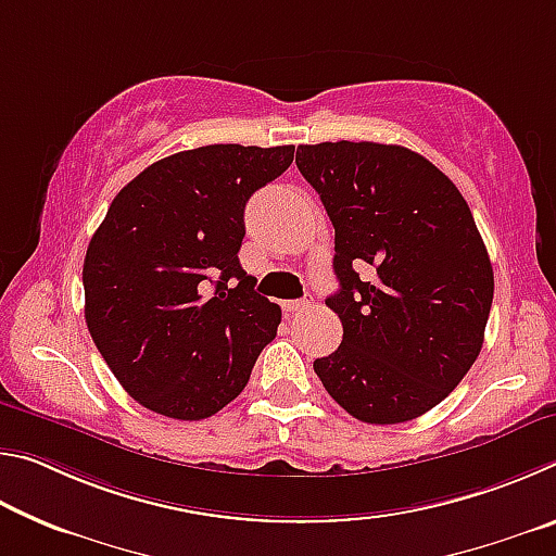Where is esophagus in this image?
<instances>
[{"label": "esophagus", "instance_id": "1", "mask_svg": "<svg viewBox=\"0 0 556 556\" xmlns=\"http://www.w3.org/2000/svg\"><path fill=\"white\" fill-rule=\"evenodd\" d=\"M312 304H314L312 299H291V301H285V304H281V308H285L287 314H299V312H304V308H308Z\"/></svg>", "mask_w": 556, "mask_h": 556}]
</instances>
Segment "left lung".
<instances>
[{"label": "left lung", "mask_w": 556, "mask_h": 556, "mask_svg": "<svg viewBox=\"0 0 556 556\" xmlns=\"http://www.w3.org/2000/svg\"><path fill=\"white\" fill-rule=\"evenodd\" d=\"M296 166L333 223L341 285L326 304L343 341L314 370L355 419H417L483 348L493 267L468 203L429 159L397 144H301Z\"/></svg>", "instance_id": "obj_1"}]
</instances>
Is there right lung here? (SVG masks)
I'll return each instance as SVG.
<instances>
[{
	"label": "right lung",
	"mask_w": 556,
	"mask_h": 556,
	"mask_svg": "<svg viewBox=\"0 0 556 556\" xmlns=\"http://www.w3.org/2000/svg\"><path fill=\"white\" fill-rule=\"evenodd\" d=\"M294 147L211 144L147 166L92 235L86 324L142 407L195 421L244 390L281 308L240 267L244 205Z\"/></svg>",
	"instance_id": "1"
}]
</instances>
